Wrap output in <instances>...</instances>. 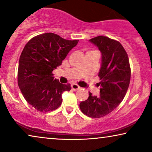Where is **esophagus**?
Returning a JSON list of instances; mask_svg holds the SVG:
<instances>
[{"mask_svg": "<svg viewBox=\"0 0 152 152\" xmlns=\"http://www.w3.org/2000/svg\"><path fill=\"white\" fill-rule=\"evenodd\" d=\"M72 88L74 90H77L78 89H80V87L78 86L77 84H72Z\"/></svg>", "mask_w": 152, "mask_h": 152, "instance_id": "1", "label": "esophagus"}]
</instances>
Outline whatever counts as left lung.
I'll use <instances>...</instances> for the list:
<instances>
[{
	"label": "left lung",
	"mask_w": 152,
	"mask_h": 152,
	"mask_svg": "<svg viewBox=\"0 0 152 152\" xmlns=\"http://www.w3.org/2000/svg\"><path fill=\"white\" fill-rule=\"evenodd\" d=\"M102 53V64L98 76L101 81L100 94L80 103V108L87 116L99 118L114 110L122 102L131 79L129 57L122 44L106 36L89 40Z\"/></svg>",
	"instance_id": "left-lung-1"
}]
</instances>
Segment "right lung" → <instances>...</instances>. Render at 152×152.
I'll use <instances>...</instances> for the list:
<instances>
[{"label":"right lung","instance_id":"obj_1","mask_svg":"<svg viewBox=\"0 0 152 152\" xmlns=\"http://www.w3.org/2000/svg\"><path fill=\"white\" fill-rule=\"evenodd\" d=\"M78 40H66L52 32L32 38L19 58L18 85L25 99L40 112L57 109L62 94L70 91V84L60 83L52 72L61 65Z\"/></svg>","mask_w":152,"mask_h":152}]
</instances>
